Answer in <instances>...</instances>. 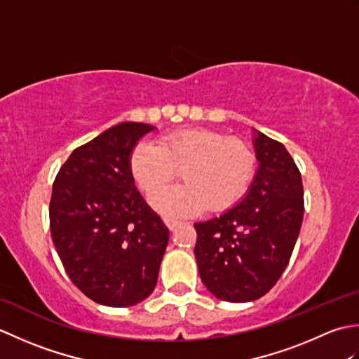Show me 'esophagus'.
<instances>
[{"label": "esophagus", "mask_w": 359, "mask_h": 359, "mask_svg": "<svg viewBox=\"0 0 359 359\" xmlns=\"http://www.w3.org/2000/svg\"><path fill=\"white\" fill-rule=\"evenodd\" d=\"M163 222H165V225L168 226V230H171V231L174 230L175 226L179 225V220H175V219H168V217H165Z\"/></svg>", "instance_id": "34e87169"}]
</instances>
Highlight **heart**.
<instances>
[{"mask_svg": "<svg viewBox=\"0 0 359 359\" xmlns=\"http://www.w3.org/2000/svg\"><path fill=\"white\" fill-rule=\"evenodd\" d=\"M143 193L154 194L182 170L185 186L151 197L166 216H193L210 208L224 211L238 203L255 177L256 158L245 143L210 129H179L158 142L137 143L129 158Z\"/></svg>", "mask_w": 359, "mask_h": 359, "instance_id": "obj_1", "label": "heart"}]
</instances>
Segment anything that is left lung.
Here are the masks:
<instances>
[{"label": "left lung", "instance_id": "obj_1", "mask_svg": "<svg viewBox=\"0 0 359 359\" xmlns=\"http://www.w3.org/2000/svg\"><path fill=\"white\" fill-rule=\"evenodd\" d=\"M257 170L248 191L219 217L194 224L201 279L226 302L269 293L288 265L304 216L301 172L282 143L253 129Z\"/></svg>", "mask_w": 359, "mask_h": 359}]
</instances>
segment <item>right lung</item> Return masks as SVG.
<instances>
[{
    "label": "right lung",
    "mask_w": 359,
    "mask_h": 359,
    "mask_svg": "<svg viewBox=\"0 0 359 359\" xmlns=\"http://www.w3.org/2000/svg\"><path fill=\"white\" fill-rule=\"evenodd\" d=\"M154 126L123 121L72 151L52 187L50 233L89 299L131 307L154 292L170 231L134 185L133 149Z\"/></svg>",
    "instance_id": "1"
}]
</instances>
